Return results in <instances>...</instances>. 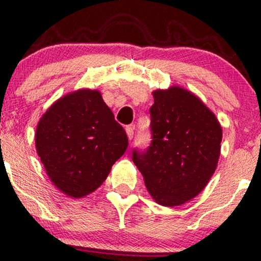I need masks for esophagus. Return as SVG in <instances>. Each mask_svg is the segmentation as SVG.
<instances>
[{
    "label": "esophagus",
    "instance_id": "esophagus-1",
    "mask_svg": "<svg viewBox=\"0 0 261 261\" xmlns=\"http://www.w3.org/2000/svg\"><path fill=\"white\" fill-rule=\"evenodd\" d=\"M125 130H126V134H127L128 140H133V137H134V126H131V125H128V126L125 127Z\"/></svg>",
    "mask_w": 261,
    "mask_h": 261
}]
</instances>
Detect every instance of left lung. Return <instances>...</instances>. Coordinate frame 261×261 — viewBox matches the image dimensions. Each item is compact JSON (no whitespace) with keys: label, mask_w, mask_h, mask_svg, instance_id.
Wrapping results in <instances>:
<instances>
[{"label":"left lung","mask_w":261,"mask_h":261,"mask_svg":"<svg viewBox=\"0 0 261 261\" xmlns=\"http://www.w3.org/2000/svg\"><path fill=\"white\" fill-rule=\"evenodd\" d=\"M151 143L134 148L133 161L148 193L163 206L182 205L206 187L216 170L222 128L193 93L172 87L153 92Z\"/></svg>","instance_id":"left-lung-1"}]
</instances>
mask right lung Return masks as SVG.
<instances>
[{"label": "right lung", "mask_w": 261, "mask_h": 261, "mask_svg": "<svg viewBox=\"0 0 261 261\" xmlns=\"http://www.w3.org/2000/svg\"><path fill=\"white\" fill-rule=\"evenodd\" d=\"M128 145L100 93L82 89L53 104L39 121L35 146L47 175L68 196L82 197L103 184Z\"/></svg>", "instance_id": "add662e5"}]
</instances>
